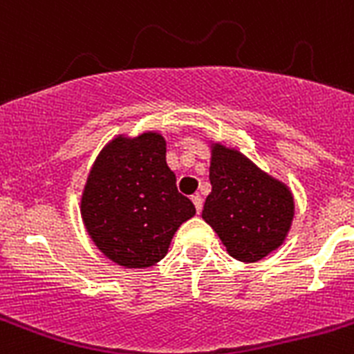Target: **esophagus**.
<instances>
[{
  "label": "esophagus",
  "mask_w": 354,
  "mask_h": 354,
  "mask_svg": "<svg viewBox=\"0 0 354 354\" xmlns=\"http://www.w3.org/2000/svg\"><path fill=\"white\" fill-rule=\"evenodd\" d=\"M192 200H193V204H195L196 212L200 214V211H202V205H204V200H202V196H200V195H193Z\"/></svg>",
  "instance_id": "esophagus-1"
}]
</instances>
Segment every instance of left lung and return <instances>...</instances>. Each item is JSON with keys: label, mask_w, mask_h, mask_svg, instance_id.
Instances as JSON below:
<instances>
[{"label": "left lung", "mask_w": 354, "mask_h": 354, "mask_svg": "<svg viewBox=\"0 0 354 354\" xmlns=\"http://www.w3.org/2000/svg\"><path fill=\"white\" fill-rule=\"evenodd\" d=\"M209 180L212 189L202 218L234 259L261 261L282 245L294 216L292 193L286 184L220 143L212 147Z\"/></svg>", "instance_id": "8db88e82"}]
</instances>
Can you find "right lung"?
Here are the masks:
<instances>
[{"label": "right lung", "mask_w": 354, "mask_h": 354, "mask_svg": "<svg viewBox=\"0 0 354 354\" xmlns=\"http://www.w3.org/2000/svg\"><path fill=\"white\" fill-rule=\"evenodd\" d=\"M167 165V142L158 133L118 136L90 170L81 216L97 248L126 268H149L168 252L175 230L195 216Z\"/></svg>", "instance_id": "add662e5"}]
</instances>
